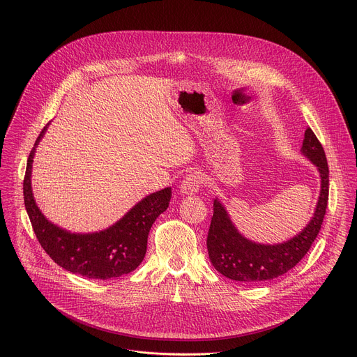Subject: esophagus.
Masks as SVG:
<instances>
[{"mask_svg":"<svg viewBox=\"0 0 357 357\" xmlns=\"http://www.w3.org/2000/svg\"><path fill=\"white\" fill-rule=\"evenodd\" d=\"M200 186H202V178H200V175L199 174H190V175H188L183 181H182V183H181V186H179V190H181V193L182 195H195V193H197L199 192V189H200Z\"/></svg>","mask_w":357,"mask_h":357,"instance_id":"34e87169","label":"esophagus"}]
</instances>
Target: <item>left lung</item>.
<instances>
[{"label":"left lung","instance_id":"left-lung-1","mask_svg":"<svg viewBox=\"0 0 357 357\" xmlns=\"http://www.w3.org/2000/svg\"><path fill=\"white\" fill-rule=\"evenodd\" d=\"M301 154L317 167L321 190L311 220L287 241L263 244L247 238L234 226L220 199H215L208 251L211 263L222 275L240 282L274 280L294 268L308 252L321 230L329 195V168L325 151L310 127L305 130Z\"/></svg>","mask_w":357,"mask_h":357}]
</instances>
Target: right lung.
Wrapping results in <instances>:
<instances>
[{"label": "right lung", "instance_id": "1", "mask_svg": "<svg viewBox=\"0 0 357 357\" xmlns=\"http://www.w3.org/2000/svg\"><path fill=\"white\" fill-rule=\"evenodd\" d=\"M47 126L35 141L24 178L25 209L38 241L58 266L82 277L110 280L134 271L145 257L152 225L169 206L172 189L165 188L149 193L120 220L100 231L73 233L52 223L38 208L31 183L36 146Z\"/></svg>", "mask_w": 357, "mask_h": 357}]
</instances>
